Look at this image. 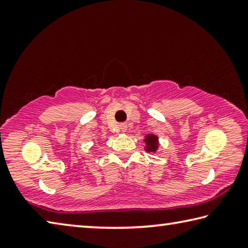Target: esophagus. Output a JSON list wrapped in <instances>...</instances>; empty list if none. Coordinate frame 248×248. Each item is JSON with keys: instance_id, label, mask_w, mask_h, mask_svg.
<instances>
[{"instance_id": "1", "label": "esophagus", "mask_w": 248, "mask_h": 248, "mask_svg": "<svg viewBox=\"0 0 248 248\" xmlns=\"http://www.w3.org/2000/svg\"><path fill=\"white\" fill-rule=\"evenodd\" d=\"M119 127H120L121 131L125 132V131H127V129H128V124H121L119 125Z\"/></svg>"}]
</instances>
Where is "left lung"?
Listing matches in <instances>:
<instances>
[{
	"label": "left lung",
	"instance_id": "left-lung-1",
	"mask_svg": "<svg viewBox=\"0 0 248 248\" xmlns=\"http://www.w3.org/2000/svg\"><path fill=\"white\" fill-rule=\"evenodd\" d=\"M144 142V151L148 153H156L159 148V141H158V137L154 133H150L146 134L143 139Z\"/></svg>",
	"mask_w": 248,
	"mask_h": 248
}]
</instances>
